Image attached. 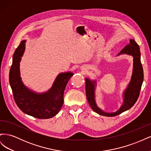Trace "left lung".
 <instances>
[{"mask_svg": "<svg viewBox=\"0 0 151 151\" xmlns=\"http://www.w3.org/2000/svg\"><path fill=\"white\" fill-rule=\"evenodd\" d=\"M123 53L130 55L134 57V68L131 81L123 94L124 101L119 110L115 113H109L104 112L99 108L96 104L94 99L96 82H92L91 80L86 78V93L87 99L93 110L98 113L99 115L105 116H114L120 115L122 113L130 109L139 98L142 84L144 80V71L140 62V52L139 45L135 42L134 40H130V43L121 50L118 55Z\"/></svg>", "mask_w": 151, "mask_h": 151, "instance_id": "8db88e82", "label": "left lung"}]
</instances>
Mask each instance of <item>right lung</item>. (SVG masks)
I'll return each mask as SVG.
<instances>
[{
    "label": "right lung",
    "mask_w": 151,
    "mask_h": 151,
    "mask_svg": "<svg viewBox=\"0 0 151 151\" xmlns=\"http://www.w3.org/2000/svg\"><path fill=\"white\" fill-rule=\"evenodd\" d=\"M26 41H22L13 55L9 72V83L14 99L21 110L39 119H48L55 116L63 103V93L66 85L73 76L71 72L59 74L52 88L47 93L37 94L29 90L22 84L19 71V62L25 50Z\"/></svg>",
    "instance_id": "1"
}]
</instances>
